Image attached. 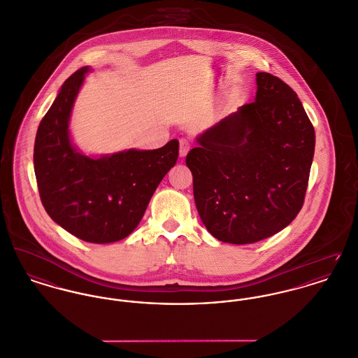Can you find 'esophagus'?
Segmentation results:
<instances>
[{
    "instance_id": "esophagus-1",
    "label": "esophagus",
    "mask_w": 358,
    "mask_h": 358,
    "mask_svg": "<svg viewBox=\"0 0 358 358\" xmlns=\"http://www.w3.org/2000/svg\"><path fill=\"white\" fill-rule=\"evenodd\" d=\"M191 150V143L187 138H181L180 140V157H187V154Z\"/></svg>"
}]
</instances>
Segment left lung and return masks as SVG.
<instances>
[{"mask_svg": "<svg viewBox=\"0 0 358 358\" xmlns=\"http://www.w3.org/2000/svg\"><path fill=\"white\" fill-rule=\"evenodd\" d=\"M255 102L196 138L187 155L200 220L222 243L252 244L297 217L315 152V129L297 94L256 73Z\"/></svg>", "mask_w": 358, "mask_h": 358, "instance_id": "8db88e82", "label": "left lung"}]
</instances>
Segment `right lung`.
Instances as JSON below:
<instances>
[{
    "mask_svg": "<svg viewBox=\"0 0 358 358\" xmlns=\"http://www.w3.org/2000/svg\"><path fill=\"white\" fill-rule=\"evenodd\" d=\"M68 78L42 118L34 145V170L49 217L83 241L109 244L128 237L166 173L178 158V140L157 150L129 148L88 157L73 144L69 121L85 75Z\"/></svg>",
    "mask_w": 358,
    "mask_h": 358,
    "instance_id": "1",
    "label": "right lung"
}]
</instances>
